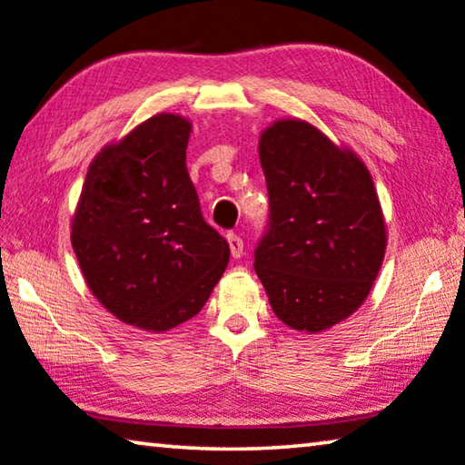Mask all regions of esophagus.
Listing matches in <instances>:
<instances>
[{"label": "esophagus", "mask_w": 465, "mask_h": 465, "mask_svg": "<svg viewBox=\"0 0 465 465\" xmlns=\"http://www.w3.org/2000/svg\"><path fill=\"white\" fill-rule=\"evenodd\" d=\"M227 244H230V252L233 259H240L244 254V240L238 233H227Z\"/></svg>", "instance_id": "34e87169"}]
</instances>
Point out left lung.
<instances>
[{"mask_svg": "<svg viewBox=\"0 0 465 465\" xmlns=\"http://www.w3.org/2000/svg\"><path fill=\"white\" fill-rule=\"evenodd\" d=\"M269 221L254 271L287 327L329 329L371 293L387 235L366 165L311 124L282 120L262 132Z\"/></svg>", "mask_w": 465, "mask_h": 465, "instance_id": "1", "label": "left lung"}]
</instances>
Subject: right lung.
I'll list each match as a JSON object with an SVG mask.
<instances>
[{"mask_svg":"<svg viewBox=\"0 0 465 465\" xmlns=\"http://www.w3.org/2000/svg\"><path fill=\"white\" fill-rule=\"evenodd\" d=\"M190 122L159 114L88 167L72 221L84 279L109 312L167 331L203 311L230 262L186 167Z\"/></svg>","mask_w":465,"mask_h":465,"instance_id":"right-lung-1","label":"right lung"}]
</instances>
